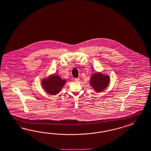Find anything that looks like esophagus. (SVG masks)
<instances>
[{
  "mask_svg": "<svg viewBox=\"0 0 151 151\" xmlns=\"http://www.w3.org/2000/svg\"><path fill=\"white\" fill-rule=\"evenodd\" d=\"M74 80L76 82H78L80 81V78H75L74 79Z\"/></svg>",
  "mask_w": 151,
  "mask_h": 151,
  "instance_id": "1",
  "label": "esophagus"
}]
</instances>
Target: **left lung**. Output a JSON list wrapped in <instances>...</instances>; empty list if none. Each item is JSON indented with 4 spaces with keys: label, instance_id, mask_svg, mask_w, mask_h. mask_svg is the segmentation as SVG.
<instances>
[{
    "label": "left lung",
    "instance_id": "obj_1",
    "mask_svg": "<svg viewBox=\"0 0 151 151\" xmlns=\"http://www.w3.org/2000/svg\"><path fill=\"white\" fill-rule=\"evenodd\" d=\"M110 82V77L107 75L97 72L93 73L91 76L89 83L97 93H100L107 87Z\"/></svg>",
    "mask_w": 151,
    "mask_h": 151
}]
</instances>
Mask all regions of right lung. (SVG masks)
Masks as SVG:
<instances>
[{
    "mask_svg": "<svg viewBox=\"0 0 151 151\" xmlns=\"http://www.w3.org/2000/svg\"><path fill=\"white\" fill-rule=\"evenodd\" d=\"M67 81L56 74H51L42 80V87L47 94L55 95L60 92Z\"/></svg>",
    "mask_w": 151,
    "mask_h": 151,
    "instance_id": "add662e5",
    "label": "right lung"
}]
</instances>
